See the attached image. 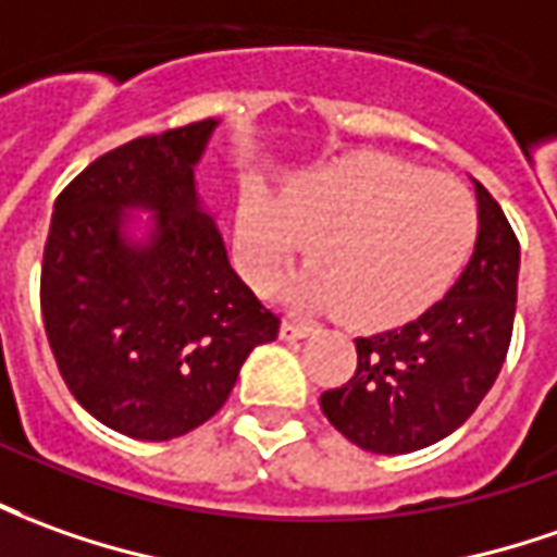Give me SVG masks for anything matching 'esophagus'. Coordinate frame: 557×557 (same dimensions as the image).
I'll return each mask as SVG.
<instances>
[{
	"mask_svg": "<svg viewBox=\"0 0 557 557\" xmlns=\"http://www.w3.org/2000/svg\"><path fill=\"white\" fill-rule=\"evenodd\" d=\"M312 330H315L312 324H302V321L285 318V321H282V339H302V336H309Z\"/></svg>",
	"mask_w": 557,
	"mask_h": 557,
	"instance_id": "1",
	"label": "esophagus"
}]
</instances>
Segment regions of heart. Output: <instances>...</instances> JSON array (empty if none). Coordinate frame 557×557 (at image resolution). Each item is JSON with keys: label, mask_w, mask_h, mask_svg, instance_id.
<instances>
[{"label": "heart", "mask_w": 557, "mask_h": 557, "mask_svg": "<svg viewBox=\"0 0 557 557\" xmlns=\"http://www.w3.org/2000/svg\"><path fill=\"white\" fill-rule=\"evenodd\" d=\"M479 209L455 178L385 154H355L302 172L278 197L248 194L233 242L245 278L270 294L297 263L302 300L339 309L355 327H397L455 285L476 248Z\"/></svg>", "instance_id": "b5f03b06"}]
</instances>
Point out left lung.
Returning a JSON list of instances; mask_svg holds the SVG:
<instances>
[{"label": "left lung", "instance_id": "1", "mask_svg": "<svg viewBox=\"0 0 557 557\" xmlns=\"http://www.w3.org/2000/svg\"><path fill=\"white\" fill-rule=\"evenodd\" d=\"M476 199V248L461 278L416 321L358 336L355 375L321 394L327 421L355 446L406 455L440 443L476 412L504 367L519 297V239L479 182Z\"/></svg>", "mask_w": 557, "mask_h": 557}]
</instances>
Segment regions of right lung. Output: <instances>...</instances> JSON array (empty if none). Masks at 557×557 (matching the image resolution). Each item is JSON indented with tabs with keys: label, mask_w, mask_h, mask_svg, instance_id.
<instances>
[{
	"label": "right lung",
	"mask_w": 557,
	"mask_h": 557,
	"mask_svg": "<svg viewBox=\"0 0 557 557\" xmlns=\"http://www.w3.org/2000/svg\"><path fill=\"white\" fill-rule=\"evenodd\" d=\"M218 121L139 136L96 157L53 202L41 318L75 400L133 440H175L227 403L255 345L278 336L233 272L194 166ZM126 208L156 212L125 239Z\"/></svg>",
	"instance_id": "right-lung-1"
}]
</instances>
